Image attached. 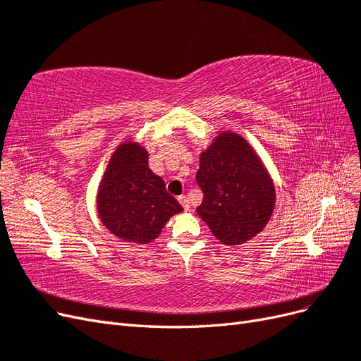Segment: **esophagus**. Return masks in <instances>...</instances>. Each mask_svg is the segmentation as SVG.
<instances>
[{
	"mask_svg": "<svg viewBox=\"0 0 361 361\" xmlns=\"http://www.w3.org/2000/svg\"><path fill=\"white\" fill-rule=\"evenodd\" d=\"M178 200H179V203L183 206L185 211H190V200H188L187 195H179Z\"/></svg>",
	"mask_w": 361,
	"mask_h": 361,
	"instance_id": "obj_1",
	"label": "esophagus"
}]
</instances>
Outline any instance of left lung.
I'll return each instance as SVG.
<instances>
[{
    "mask_svg": "<svg viewBox=\"0 0 361 361\" xmlns=\"http://www.w3.org/2000/svg\"><path fill=\"white\" fill-rule=\"evenodd\" d=\"M203 202L197 214L224 245H243L264 231L276 206V188L248 141L221 130L200 154Z\"/></svg>",
    "mask_w": 361,
    "mask_h": 361,
    "instance_id": "8db88e82",
    "label": "left lung"
}]
</instances>
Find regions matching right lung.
<instances>
[{
    "label": "right lung",
    "instance_id": "obj_1",
    "mask_svg": "<svg viewBox=\"0 0 361 361\" xmlns=\"http://www.w3.org/2000/svg\"><path fill=\"white\" fill-rule=\"evenodd\" d=\"M96 211L114 236L150 244L174 214L183 211L149 169V152L134 140L120 143L106 164L96 192Z\"/></svg>",
    "mask_w": 361,
    "mask_h": 361
}]
</instances>
